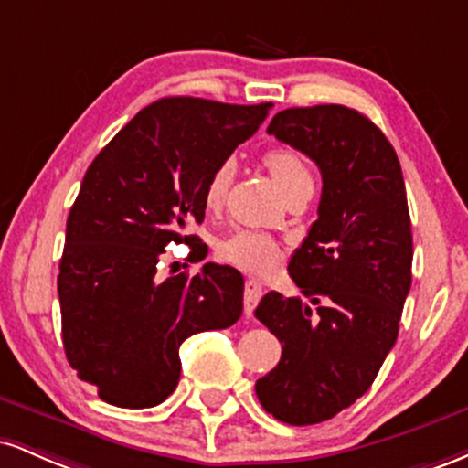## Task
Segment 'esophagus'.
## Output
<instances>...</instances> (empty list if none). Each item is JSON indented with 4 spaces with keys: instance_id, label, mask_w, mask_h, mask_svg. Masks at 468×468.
Returning a JSON list of instances; mask_svg holds the SVG:
<instances>
[{
    "instance_id": "obj_1",
    "label": "esophagus",
    "mask_w": 468,
    "mask_h": 468,
    "mask_svg": "<svg viewBox=\"0 0 468 468\" xmlns=\"http://www.w3.org/2000/svg\"><path fill=\"white\" fill-rule=\"evenodd\" d=\"M261 294H264V288L257 279H246V286H244V313L246 316L252 314L255 305L260 303Z\"/></svg>"
}]
</instances>
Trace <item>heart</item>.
I'll use <instances>...</instances> for the list:
<instances>
[{
	"label": "heart",
	"instance_id": "1",
	"mask_svg": "<svg viewBox=\"0 0 468 468\" xmlns=\"http://www.w3.org/2000/svg\"><path fill=\"white\" fill-rule=\"evenodd\" d=\"M261 165L266 166V171L275 180L279 191L286 197L303 189H313V176H310L308 165H305V160L297 149L286 147V144L266 149L261 154ZM233 176L235 165L230 160H224V163H219L211 171L207 185H204V204L208 208L216 211V208L222 207L224 200H227ZM279 255H282V250H279L277 239L271 238L268 233H261V230L238 229L218 241L219 260L249 272L272 271L277 266Z\"/></svg>",
	"mask_w": 468,
	"mask_h": 468
}]
</instances>
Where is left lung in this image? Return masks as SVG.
Listing matches in <instances>:
<instances>
[{
	"mask_svg": "<svg viewBox=\"0 0 468 468\" xmlns=\"http://www.w3.org/2000/svg\"><path fill=\"white\" fill-rule=\"evenodd\" d=\"M268 133L314 160L324 178L319 219L288 264L314 310L275 290L255 310L282 343L257 399L302 427L361 399L394 347L411 288V219L399 155L361 112L290 107Z\"/></svg>",
	"mask_w": 468,
	"mask_h": 468,
	"instance_id": "obj_1",
	"label": "left lung"
}]
</instances>
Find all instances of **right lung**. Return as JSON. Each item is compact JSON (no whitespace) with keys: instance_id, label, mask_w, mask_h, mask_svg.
<instances>
[{"instance_id":"1","label":"right lung","mask_w":468,"mask_h":468,"mask_svg":"<svg viewBox=\"0 0 468 468\" xmlns=\"http://www.w3.org/2000/svg\"><path fill=\"white\" fill-rule=\"evenodd\" d=\"M271 103L229 105L171 96L136 116L101 149L69 208L58 264L63 350L101 400L127 410L160 405L180 380V346L241 316L244 277L204 264L155 279L169 244H207L186 235L204 219L211 171L264 122Z\"/></svg>"}]
</instances>
